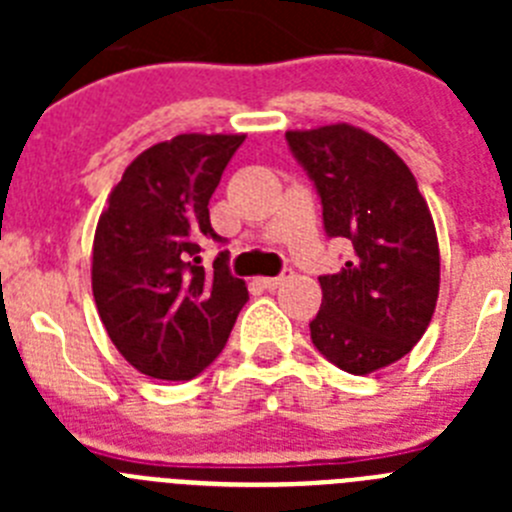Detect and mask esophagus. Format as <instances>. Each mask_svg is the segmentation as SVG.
Listing matches in <instances>:
<instances>
[{"instance_id": "1", "label": "esophagus", "mask_w": 512, "mask_h": 512, "mask_svg": "<svg viewBox=\"0 0 512 512\" xmlns=\"http://www.w3.org/2000/svg\"><path fill=\"white\" fill-rule=\"evenodd\" d=\"M289 274H292V269H287V271H284V274H279V277H264V279H259V284H261V287L269 289V292H271V289L282 287L284 279H287Z\"/></svg>"}]
</instances>
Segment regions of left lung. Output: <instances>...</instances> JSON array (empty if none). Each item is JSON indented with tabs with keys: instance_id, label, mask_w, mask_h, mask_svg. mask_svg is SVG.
<instances>
[{
	"instance_id": "left-lung-1",
	"label": "left lung",
	"mask_w": 512,
	"mask_h": 512,
	"mask_svg": "<svg viewBox=\"0 0 512 512\" xmlns=\"http://www.w3.org/2000/svg\"><path fill=\"white\" fill-rule=\"evenodd\" d=\"M284 138L318 192L325 235L354 246L338 274L318 277L310 338L343 372H377L408 354L436 310L433 217L405 161L374 135L338 122Z\"/></svg>"
}]
</instances>
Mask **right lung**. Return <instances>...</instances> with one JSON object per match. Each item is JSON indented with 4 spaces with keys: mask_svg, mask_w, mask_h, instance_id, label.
I'll use <instances>...</instances> for the list:
<instances>
[{
    "mask_svg": "<svg viewBox=\"0 0 512 512\" xmlns=\"http://www.w3.org/2000/svg\"><path fill=\"white\" fill-rule=\"evenodd\" d=\"M246 135H176L140 153L112 189L94 233L92 289L107 336L153 379L202 374L228 343L243 279L230 251L202 266V243L225 238L210 225V197Z\"/></svg>",
    "mask_w": 512,
    "mask_h": 512,
    "instance_id": "right-lung-1",
    "label": "right lung"
}]
</instances>
